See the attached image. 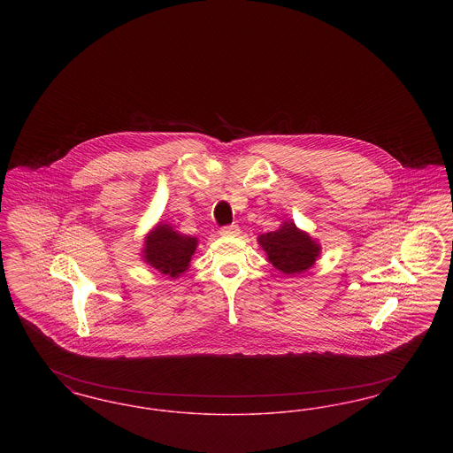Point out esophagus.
I'll return each instance as SVG.
<instances>
[{
  "label": "esophagus",
  "instance_id": "esophagus-1",
  "mask_svg": "<svg viewBox=\"0 0 453 453\" xmlns=\"http://www.w3.org/2000/svg\"><path fill=\"white\" fill-rule=\"evenodd\" d=\"M239 233H241V229H239V226H236V224L226 226V227H222V229L219 231L220 236H237Z\"/></svg>",
  "mask_w": 453,
  "mask_h": 453
}]
</instances>
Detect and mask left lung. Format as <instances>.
Listing matches in <instances>:
<instances>
[{"label":"left lung","instance_id":"left-lung-1","mask_svg":"<svg viewBox=\"0 0 453 453\" xmlns=\"http://www.w3.org/2000/svg\"><path fill=\"white\" fill-rule=\"evenodd\" d=\"M258 244L266 259L285 275L307 272L321 255L319 241L299 229L294 220H285L277 231L258 236Z\"/></svg>","mask_w":453,"mask_h":453}]
</instances>
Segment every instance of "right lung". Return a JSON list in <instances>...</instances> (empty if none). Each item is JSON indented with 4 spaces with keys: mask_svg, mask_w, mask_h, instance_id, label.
Listing matches in <instances>:
<instances>
[{
    "mask_svg": "<svg viewBox=\"0 0 453 453\" xmlns=\"http://www.w3.org/2000/svg\"><path fill=\"white\" fill-rule=\"evenodd\" d=\"M198 239L181 234L170 224L157 222L144 237L141 258L168 279H178L190 266Z\"/></svg>",
    "mask_w": 453,
    "mask_h": 453,
    "instance_id": "obj_1",
    "label": "right lung"
}]
</instances>
